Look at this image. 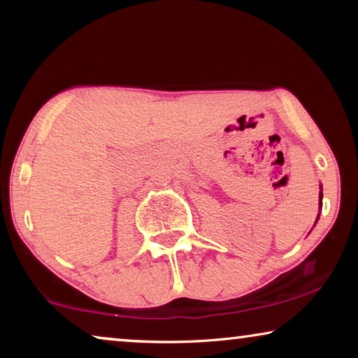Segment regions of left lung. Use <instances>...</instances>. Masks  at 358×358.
Wrapping results in <instances>:
<instances>
[{"mask_svg": "<svg viewBox=\"0 0 358 358\" xmlns=\"http://www.w3.org/2000/svg\"><path fill=\"white\" fill-rule=\"evenodd\" d=\"M321 195H322V194H321Z\"/></svg>", "mask_w": 358, "mask_h": 358, "instance_id": "8db88e82", "label": "left lung"}]
</instances>
